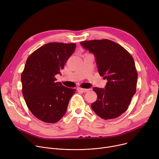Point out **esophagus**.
<instances>
[{"label":"esophagus","mask_w":159,"mask_h":159,"mask_svg":"<svg viewBox=\"0 0 159 159\" xmlns=\"http://www.w3.org/2000/svg\"><path fill=\"white\" fill-rule=\"evenodd\" d=\"M78 90L84 92V93H86L89 91V89H84V88H78Z\"/></svg>","instance_id":"esophagus-1"}]
</instances>
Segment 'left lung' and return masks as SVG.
Listing matches in <instances>:
<instances>
[{"label":"left lung","instance_id":"left-lung-1","mask_svg":"<svg viewBox=\"0 0 159 159\" xmlns=\"http://www.w3.org/2000/svg\"><path fill=\"white\" fill-rule=\"evenodd\" d=\"M80 44L94 54L99 75L108 80L105 89L93 88L98 98L91 104L93 110L105 120L119 117L136 91L138 72L133 56L108 39L82 41Z\"/></svg>","mask_w":159,"mask_h":159}]
</instances>
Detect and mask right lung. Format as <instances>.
Instances as JSON below:
<instances>
[{"label":"right lung","instance_id":"1","mask_svg":"<svg viewBox=\"0 0 159 159\" xmlns=\"http://www.w3.org/2000/svg\"><path fill=\"white\" fill-rule=\"evenodd\" d=\"M76 48L75 43L51 42L33 52L26 60L21 73L22 93L26 104L34 116L42 122L56 123L66 111L75 89L56 82Z\"/></svg>","mask_w":159,"mask_h":159}]
</instances>
